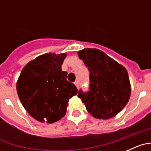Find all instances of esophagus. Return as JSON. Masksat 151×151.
<instances>
[{
  "label": "esophagus",
  "mask_w": 151,
  "mask_h": 151,
  "mask_svg": "<svg viewBox=\"0 0 151 151\" xmlns=\"http://www.w3.org/2000/svg\"><path fill=\"white\" fill-rule=\"evenodd\" d=\"M75 85H76V87H77V88H79V85H80V84H79V82H78V80H77L76 82H75Z\"/></svg>",
  "instance_id": "1"
}]
</instances>
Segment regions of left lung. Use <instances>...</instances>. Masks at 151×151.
I'll return each instance as SVG.
<instances>
[{
  "label": "left lung",
  "instance_id": "left-lung-1",
  "mask_svg": "<svg viewBox=\"0 0 151 151\" xmlns=\"http://www.w3.org/2000/svg\"><path fill=\"white\" fill-rule=\"evenodd\" d=\"M78 55L90 73L88 91L79 90L78 97L94 118L115 116L127 104L131 95L127 70L98 49L85 48Z\"/></svg>",
  "mask_w": 151,
  "mask_h": 151
}]
</instances>
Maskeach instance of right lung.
<instances>
[{
    "label": "right lung",
    "instance_id": "right-lung-1",
    "mask_svg": "<svg viewBox=\"0 0 151 151\" xmlns=\"http://www.w3.org/2000/svg\"><path fill=\"white\" fill-rule=\"evenodd\" d=\"M66 54H45L22 69L17 83L19 98L36 120L53 123L65 116L69 99L77 94L61 66Z\"/></svg>",
    "mask_w": 151,
    "mask_h": 151
}]
</instances>
